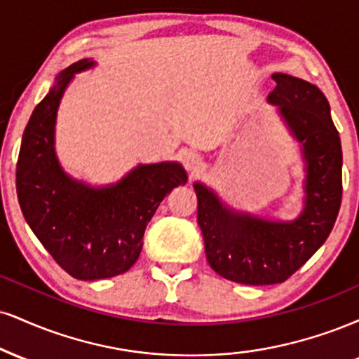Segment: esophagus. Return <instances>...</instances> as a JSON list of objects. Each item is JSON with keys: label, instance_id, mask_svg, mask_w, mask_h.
<instances>
[{"label": "esophagus", "instance_id": "obj_1", "mask_svg": "<svg viewBox=\"0 0 359 359\" xmlns=\"http://www.w3.org/2000/svg\"><path fill=\"white\" fill-rule=\"evenodd\" d=\"M182 163L187 170L197 172L202 167V157L196 152H185L182 155Z\"/></svg>", "mask_w": 359, "mask_h": 359}]
</instances>
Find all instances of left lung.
Listing matches in <instances>:
<instances>
[{"label":"left lung","mask_w":359,"mask_h":359,"mask_svg":"<svg viewBox=\"0 0 359 359\" xmlns=\"http://www.w3.org/2000/svg\"><path fill=\"white\" fill-rule=\"evenodd\" d=\"M267 100L279 107L306 158V207L294 222H269L234 214L202 184H196L197 222L212 269L234 283L279 284L325 244L343 196V152L330 103L318 86L276 73Z\"/></svg>","instance_id":"obj_1"}]
</instances>
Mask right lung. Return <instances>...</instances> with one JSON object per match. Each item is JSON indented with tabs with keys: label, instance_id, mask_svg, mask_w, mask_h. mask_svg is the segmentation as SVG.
Here are the masks:
<instances>
[{
	"label": "right lung",
	"instance_id": "add662e5",
	"mask_svg": "<svg viewBox=\"0 0 359 359\" xmlns=\"http://www.w3.org/2000/svg\"><path fill=\"white\" fill-rule=\"evenodd\" d=\"M93 67L79 60L56 76L25 128L16 163L18 202L56 264L75 279L114 278L135 264L147 224L163 197L187 182L182 165H140L109 189H90L63 174L53 152L60 98L73 75Z\"/></svg>",
	"mask_w": 359,
	"mask_h": 359
}]
</instances>
